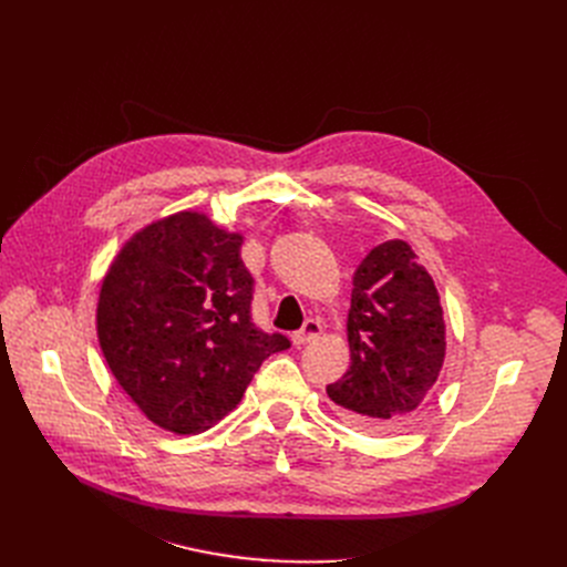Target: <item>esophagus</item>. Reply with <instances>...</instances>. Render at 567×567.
Returning a JSON list of instances; mask_svg holds the SVG:
<instances>
[{
    "label": "esophagus",
    "instance_id": "34e87169",
    "mask_svg": "<svg viewBox=\"0 0 567 567\" xmlns=\"http://www.w3.org/2000/svg\"><path fill=\"white\" fill-rule=\"evenodd\" d=\"M321 331H323V329H321V323H319L317 319H308V321L303 323V329L296 331V333L291 336V342H293L296 347L308 344V342H312L315 338H319Z\"/></svg>",
    "mask_w": 567,
    "mask_h": 567
}]
</instances>
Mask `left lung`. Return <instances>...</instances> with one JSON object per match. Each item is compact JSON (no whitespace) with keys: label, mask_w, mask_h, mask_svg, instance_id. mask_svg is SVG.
I'll list each match as a JSON object with an SVG mask.
<instances>
[{"label":"left lung","mask_w":567,"mask_h":567,"mask_svg":"<svg viewBox=\"0 0 567 567\" xmlns=\"http://www.w3.org/2000/svg\"><path fill=\"white\" fill-rule=\"evenodd\" d=\"M347 340L351 363L329 398L372 430L406 423L430 395L445 359L439 291L419 255L391 238L353 271Z\"/></svg>","instance_id":"left-lung-1"}]
</instances>
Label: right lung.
I'll use <instances>...</instances> for the list:
<instances>
[{
    "mask_svg": "<svg viewBox=\"0 0 567 567\" xmlns=\"http://www.w3.org/2000/svg\"><path fill=\"white\" fill-rule=\"evenodd\" d=\"M241 231L202 212L137 229L112 259L96 306L105 363L154 425L199 434L241 402L268 355L289 349L250 319Z\"/></svg>",
    "mask_w": 567,
    "mask_h": 567,
    "instance_id": "add662e5",
    "label": "right lung"
}]
</instances>
